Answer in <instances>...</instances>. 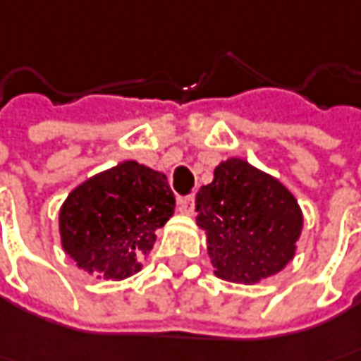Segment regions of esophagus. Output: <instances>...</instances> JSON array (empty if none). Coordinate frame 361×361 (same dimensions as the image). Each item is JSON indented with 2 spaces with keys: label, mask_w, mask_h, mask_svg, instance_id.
Returning <instances> with one entry per match:
<instances>
[{
  "label": "esophagus",
  "mask_w": 361,
  "mask_h": 361,
  "mask_svg": "<svg viewBox=\"0 0 361 361\" xmlns=\"http://www.w3.org/2000/svg\"><path fill=\"white\" fill-rule=\"evenodd\" d=\"M181 214H194V196H183L178 202Z\"/></svg>",
  "instance_id": "34e87169"
}]
</instances>
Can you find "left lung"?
Returning <instances> with one entry per match:
<instances>
[{
  "mask_svg": "<svg viewBox=\"0 0 361 361\" xmlns=\"http://www.w3.org/2000/svg\"><path fill=\"white\" fill-rule=\"evenodd\" d=\"M196 212L216 276L244 285L283 271L303 228L289 190L238 157L214 169L196 194Z\"/></svg>",
  "mask_w": 361,
  "mask_h": 361,
  "instance_id": "1",
  "label": "left lung"
}]
</instances>
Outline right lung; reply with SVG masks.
<instances>
[{"label":"right lung","instance_id":"right-lung-1","mask_svg":"<svg viewBox=\"0 0 361 361\" xmlns=\"http://www.w3.org/2000/svg\"><path fill=\"white\" fill-rule=\"evenodd\" d=\"M176 196L167 178L137 161L80 183L60 210L62 248L102 279H127L155 244V230L173 216Z\"/></svg>","mask_w":361,"mask_h":361}]
</instances>
